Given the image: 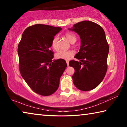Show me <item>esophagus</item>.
Masks as SVG:
<instances>
[{
  "mask_svg": "<svg viewBox=\"0 0 127 127\" xmlns=\"http://www.w3.org/2000/svg\"><path fill=\"white\" fill-rule=\"evenodd\" d=\"M66 64H67V65L69 66V61H66Z\"/></svg>",
  "mask_w": 127,
  "mask_h": 127,
  "instance_id": "obj_1",
  "label": "esophagus"
}]
</instances>
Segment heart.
<instances>
[{
	"label": "heart",
	"instance_id": "obj_1",
	"mask_svg": "<svg viewBox=\"0 0 127 127\" xmlns=\"http://www.w3.org/2000/svg\"><path fill=\"white\" fill-rule=\"evenodd\" d=\"M65 36L66 38H67L68 40L70 42H73L76 41V37L74 35H73L70 32H66L65 33ZM59 37L58 36H55V37L53 38L52 41V43H51V46L52 48L55 49V50H58V42ZM74 52L73 50H59L56 53L55 57L57 59H64V60H69L74 55Z\"/></svg>",
	"mask_w": 127,
	"mask_h": 127
}]
</instances>
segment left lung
Listing matches in <instances>:
<instances>
[{"instance_id": "8db88e82", "label": "left lung", "mask_w": 127, "mask_h": 127, "mask_svg": "<svg viewBox=\"0 0 127 127\" xmlns=\"http://www.w3.org/2000/svg\"><path fill=\"white\" fill-rule=\"evenodd\" d=\"M69 30L80 36L81 47L75 58L80 60L69 62L75 72L72 76L74 85L82 91H90L100 85L107 71L109 51L105 33L97 23L83 21L73 25Z\"/></svg>"}]
</instances>
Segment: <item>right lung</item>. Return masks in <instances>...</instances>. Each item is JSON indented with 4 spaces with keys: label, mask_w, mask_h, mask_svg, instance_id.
<instances>
[{
    "label": "right lung",
    "mask_w": 127,
    "mask_h": 127,
    "mask_svg": "<svg viewBox=\"0 0 127 127\" xmlns=\"http://www.w3.org/2000/svg\"><path fill=\"white\" fill-rule=\"evenodd\" d=\"M62 30L46 25L31 26L23 32L18 44L21 76L29 87L40 95L49 96L57 91L67 66L64 59L52 62L54 53L51 50V43Z\"/></svg>",
    "instance_id": "obj_1"
}]
</instances>
